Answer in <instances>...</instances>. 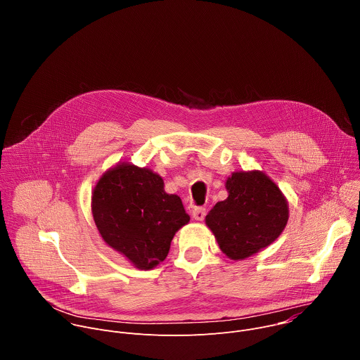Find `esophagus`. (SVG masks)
<instances>
[{
	"label": "esophagus",
	"mask_w": 360,
	"mask_h": 360,
	"mask_svg": "<svg viewBox=\"0 0 360 360\" xmlns=\"http://www.w3.org/2000/svg\"><path fill=\"white\" fill-rule=\"evenodd\" d=\"M205 215H207V210L202 208V207L193 208V211H192V217H193L196 221H202V219L205 218Z\"/></svg>",
	"instance_id": "1"
}]
</instances>
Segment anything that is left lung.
<instances>
[{
  "label": "left lung",
  "instance_id": "8db88e82",
  "mask_svg": "<svg viewBox=\"0 0 360 360\" xmlns=\"http://www.w3.org/2000/svg\"><path fill=\"white\" fill-rule=\"evenodd\" d=\"M229 192L205 218L219 248L242 261L271 245L285 229L288 202L275 182L259 171L235 172L226 181Z\"/></svg>",
  "mask_w": 360,
  "mask_h": 360
}]
</instances>
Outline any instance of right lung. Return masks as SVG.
<instances>
[{"instance_id": "1", "label": "right lung", "mask_w": 360, "mask_h": 360, "mask_svg": "<svg viewBox=\"0 0 360 360\" xmlns=\"http://www.w3.org/2000/svg\"><path fill=\"white\" fill-rule=\"evenodd\" d=\"M92 215L102 239L139 269L162 262L175 232L189 222L181 198L164 191L162 178L131 164L101 176Z\"/></svg>"}]
</instances>
